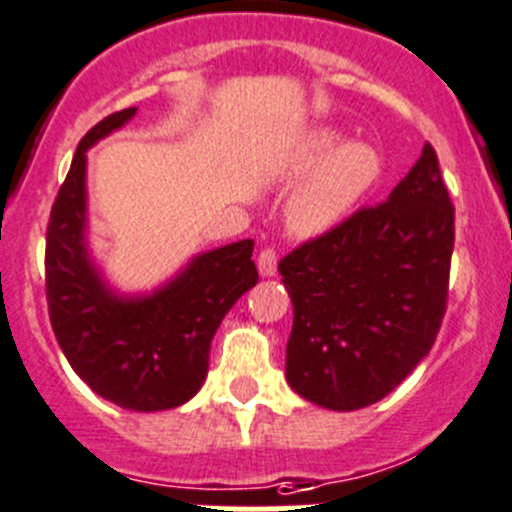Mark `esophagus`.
Masks as SVG:
<instances>
[{
	"instance_id": "obj_1",
	"label": "esophagus",
	"mask_w": 512,
	"mask_h": 512,
	"mask_svg": "<svg viewBox=\"0 0 512 512\" xmlns=\"http://www.w3.org/2000/svg\"><path fill=\"white\" fill-rule=\"evenodd\" d=\"M257 270H260L262 278H272L275 272H278V255H275V250H262L260 255H257Z\"/></svg>"
}]
</instances>
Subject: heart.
<instances>
[{
    "label": "heart",
    "instance_id": "b5f03b06",
    "mask_svg": "<svg viewBox=\"0 0 512 512\" xmlns=\"http://www.w3.org/2000/svg\"><path fill=\"white\" fill-rule=\"evenodd\" d=\"M381 156L366 141H343L336 128H313L285 156L280 174L303 179L285 204V224L295 237H321L336 229L381 176Z\"/></svg>",
    "mask_w": 512,
    "mask_h": 512
}]
</instances>
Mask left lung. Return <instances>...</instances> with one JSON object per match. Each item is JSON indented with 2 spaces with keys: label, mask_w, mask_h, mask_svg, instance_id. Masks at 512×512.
I'll use <instances>...</instances> for the list:
<instances>
[{
  "label": "left lung",
  "mask_w": 512,
  "mask_h": 512,
  "mask_svg": "<svg viewBox=\"0 0 512 512\" xmlns=\"http://www.w3.org/2000/svg\"><path fill=\"white\" fill-rule=\"evenodd\" d=\"M455 247V209L434 148L366 207L278 265L293 303L285 379L333 412L376 404L437 338Z\"/></svg>",
  "instance_id": "obj_1"
}]
</instances>
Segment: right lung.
Returning <instances> with one entry per match:
<instances>
[{"label":"right lung","instance_id":"add662e5","mask_svg":"<svg viewBox=\"0 0 512 512\" xmlns=\"http://www.w3.org/2000/svg\"><path fill=\"white\" fill-rule=\"evenodd\" d=\"M133 116L136 108L113 113L78 143L47 227V305L62 353L95 394L131 412H164L202 389L219 323L257 283L255 242L199 252L146 293L108 280L88 240V151Z\"/></svg>","mask_w":512,"mask_h":512}]
</instances>
